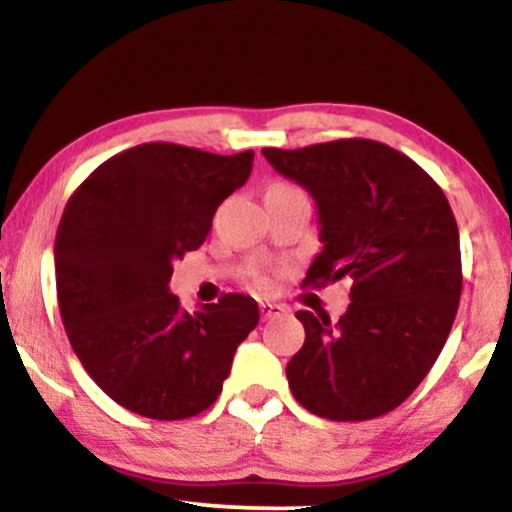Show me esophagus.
Listing matches in <instances>:
<instances>
[{"label": "esophagus", "mask_w": 512, "mask_h": 512, "mask_svg": "<svg viewBox=\"0 0 512 512\" xmlns=\"http://www.w3.org/2000/svg\"><path fill=\"white\" fill-rule=\"evenodd\" d=\"M282 314H286V307H284V305H277V303H261V317H263V321L275 319V317H282Z\"/></svg>", "instance_id": "esophagus-1"}]
</instances>
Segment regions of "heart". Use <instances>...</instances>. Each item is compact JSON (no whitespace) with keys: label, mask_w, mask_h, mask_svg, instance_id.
Wrapping results in <instances>:
<instances>
[{"label":"heart","mask_w":512,"mask_h":512,"mask_svg":"<svg viewBox=\"0 0 512 512\" xmlns=\"http://www.w3.org/2000/svg\"><path fill=\"white\" fill-rule=\"evenodd\" d=\"M268 191H296V186H291V184H282V181H277V184H272ZM251 279H254V284L258 286V289H268L270 286V277L265 275V272H254V275H251Z\"/></svg>","instance_id":"heart-1"}]
</instances>
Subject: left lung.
<instances>
[{"instance_id": "left-lung-1", "label": "left lung", "mask_w": 512, "mask_h": 512, "mask_svg": "<svg viewBox=\"0 0 512 512\" xmlns=\"http://www.w3.org/2000/svg\"><path fill=\"white\" fill-rule=\"evenodd\" d=\"M319 209L321 254L305 286L352 279L347 312L331 324L300 310L305 345L286 366L291 394L312 415L363 422L419 387L457 317L459 228L443 188L373 139L263 149Z\"/></svg>"}]
</instances>
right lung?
<instances>
[{
    "instance_id": "1",
    "label": "right lung",
    "mask_w": 512,
    "mask_h": 512,
    "mask_svg": "<svg viewBox=\"0 0 512 512\" xmlns=\"http://www.w3.org/2000/svg\"><path fill=\"white\" fill-rule=\"evenodd\" d=\"M254 151L219 156L151 142L104 160L69 198L55 235L67 338L109 398L149 419H188L223 389L258 305L226 293L188 314L167 284L216 207L251 174Z\"/></svg>"
}]
</instances>
